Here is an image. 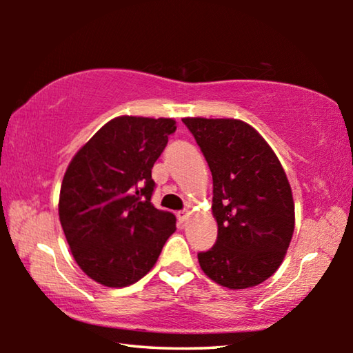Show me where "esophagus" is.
<instances>
[{
    "label": "esophagus",
    "mask_w": 353,
    "mask_h": 353,
    "mask_svg": "<svg viewBox=\"0 0 353 353\" xmlns=\"http://www.w3.org/2000/svg\"><path fill=\"white\" fill-rule=\"evenodd\" d=\"M176 216H177V221L181 224H183L185 221H187V218H188V212L187 210H181V212H177L176 213Z\"/></svg>",
    "instance_id": "esophagus-1"
}]
</instances>
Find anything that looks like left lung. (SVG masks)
Segmentation results:
<instances>
[{
  "instance_id": "8db88e82",
  "label": "left lung",
  "mask_w": 353,
  "mask_h": 353,
  "mask_svg": "<svg viewBox=\"0 0 353 353\" xmlns=\"http://www.w3.org/2000/svg\"><path fill=\"white\" fill-rule=\"evenodd\" d=\"M213 177L218 238L198 254L213 282L244 290L270 279L294 232V202L277 155L248 123L183 118Z\"/></svg>"
}]
</instances>
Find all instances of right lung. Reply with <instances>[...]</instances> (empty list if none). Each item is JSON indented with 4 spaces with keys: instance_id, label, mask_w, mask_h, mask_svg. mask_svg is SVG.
<instances>
[{
    "instance_id": "add662e5",
    "label": "right lung",
    "mask_w": 353,
    "mask_h": 353,
    "mask_svg": "<svg viewBox=\"0 0 353 353\" xmlns=\"http://www.w3.org/2000/svg\"><path fill=\"white\" fill-rule=\"evenodd\" d=\"M176 132L171 118L118 117L104 124L65 172L59 218L81 270L121 288L146 276L176 230L151 202L152 166Z\"/></svg>"
}]
</instances>
